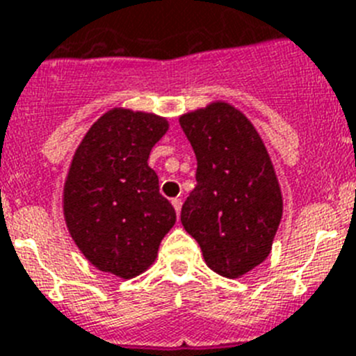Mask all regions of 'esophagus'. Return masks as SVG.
Listing matches in <instances>:
<instances>
[{
    "mask_svg": "<svg viewBox=\"0 0 356 356\" xmlns=\"http://www.w3.org/2000/svg\"><path fill=\"white\" fill-rule=\"evenodd\" d=\"M172 206H174L175 213H177V216H179V214H181V206H182L181 198H172Z\"/></svg>",
    "mask_w": 356,
    "mask_h": 356,
    "instance_id": "obj_1",
    "label": "esophagus"
}]
</instances>
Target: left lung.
Masks as SVG:
<instances>
[{
	"instance_id": "1",
	"label": "left lung",
	"mask_w": 356,
	"mask_h": 356,
	"mask_svg": "<svg viewBox=\"0 0 356 356\" xmlns=\"http://www.w3.org/2000/svg\"><path fill=\"white\" fill-rule=\"evenodd\" d=\"M197 156V186L181 222L214 273L241 278L268 259L284 213L277 172L261 134L225 101L182 113Z\"/></svg>"
}]
</instances>
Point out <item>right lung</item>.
Returning <instances> with one entry per match:
<instances>
[{
  "instance_id": "1",
  "label": "right lung",
  "mask_w": 356,
  "mask_h": 356,
  "mask_svg": "<svg viewBox=\"0 0 356 356\" xmlns=\"http://www.w3.org/2000/svg\"><path fill=\"white\" fill-rule=\"evenodd\" d=\"M165 117L111 108L76 149L62 207L70 238L86 261L129 280L154 264L161 239L175 223L149 166L152 147L166 134Z\"/></svg>"
}]
</instances>
